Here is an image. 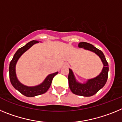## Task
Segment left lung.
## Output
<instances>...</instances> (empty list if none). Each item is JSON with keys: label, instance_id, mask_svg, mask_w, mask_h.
<instances>
[{"label": "left lung", "instance_id": "1", "mask_svg": "<svg viewBox=\"0 0 122 122\" xmlns=\"http://www.w3.org/2000/svg\"><path fill=\"white\" fill-rule=\"evenodd\" d=\"M79 48L92 52L98 56L103 63V67L101 72L97 76L87 79L84 82H80L76 79L71 69L69 68L68 84L71 91L74 94L82 97H91L97 93L106 84L108 77V63L104 54L93 45L86 42H81L78 44Z\"/></svg>", "mask_w": 122, "mask_h": 122}]
</instances>
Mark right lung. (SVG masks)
I'll list each match as a JSON object with an SVG mask.
<instances>
[{
  "label": "right lung",
  "mask_w": 122,
  "mask_h": 122,
  "mask_svg": "<svg viewBox=\"0 0 122 122\" xmlns=\"http://www.w3.org/2000/svg\"><path fill=\"white\" fill-rule=\"evenodd\" d=\"M39 43L38 41L33 40L29 42L28 43L24 46L22 48H19L16 52L13 58L10 62L9 66L10 79L12 86L16 90L19 91L21 93L27 97H33L35 96L40 95L46 93L49 89L51 85L53 77L58 74V71L52 73L46 76L45 80L41 84L35 86H27L24 85L18 80L16 73V65L21 56L26 52L28 49L32 47L35 44Z\"/></svg>",
  "instance_id": "obj_1"
}]
</instances>
